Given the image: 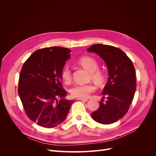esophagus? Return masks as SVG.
<instances>
[{
  "mask_svg": "<svg viewBox=\"0 0 156 156\" xmlns=\"http://www.w3.org/2000/svg\"><path fill=\"white\" fill-rule=\"evenodd\" d=\"M77 100H81V101H88V99L87 98H77Z\"/></svg>",
  "mask_w": 156,
  "mask_h": 156,
  "instance_id": "obj_1",
  "label": "esophagus"
}]
</instances>
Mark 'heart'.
I'll use <instances>...</instances> for the list:
<instances>
[{"instance_id":"b5f03b06","label":"heart","mask_w":156,"mask_h":156,"mask_svg":"<svg viewBox=\"0 0 156 156\" xmlns=\"http://www.w3.org/2000/svg\"><path fill=\"white\" fill-rule=\"evenodd\" d=\"M79 63L82 66L90 72L91 78L96 83L101 84L105 80V73L103 71L98 69V62L92 56H83L79 60ZM61 76L66 83H69L72 79V73L68 66L63 68ZM96 86L92 83L88 84H77L73 86L70 90L71 95L74 98H85L89 94L95 91Z\"/></svg>"}]
</instances>
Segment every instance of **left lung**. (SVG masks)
I'll return each instance as SVG.
<instances>
[{"mask_svg":"<svg viewBox=\"0 0 156 156\" xmlns=\"http://www.w3.org/2000/svg\"><path fill=\"white\" fill-rule=\"evenodd\" d=\"M87 51L105 61L108 72L100 107L91 116L96 122L110 124L121 119L128 111L136 90V74L133 62L123 51L111 45L95 44Z\"/></svg>","mask_w":156,"mask_h":156,"instance_id":"8db88e82","label":"left lung"}]
</instances>
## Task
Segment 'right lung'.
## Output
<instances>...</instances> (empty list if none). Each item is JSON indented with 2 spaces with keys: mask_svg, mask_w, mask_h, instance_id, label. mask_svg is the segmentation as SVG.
<instances>
[{
  "mask_svg": "<svg viewBox=\"0 0 156 156\" xmlns=\"http://www.w3.org/2000/svg\"><path fill=\"white\" fill-rule=\"evenodd\" d=\"M71 51L60 47L36 50L23 64L18 94L26 115L40 126L54 127L64 122L73 100H65L61 73Z\"/></svg>",
  "mask_w": 156,
  "mask_h": 156,
  "instance_id": "1",
  "label": "right lung"
}]
</instances>
